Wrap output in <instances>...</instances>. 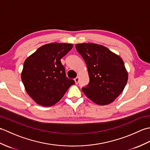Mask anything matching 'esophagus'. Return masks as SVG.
I'll return each instance as SVG.
<instances>
[{
  "instance_id": "esophagus-1",
  "label": "esophagus",
  "mask_w": 150,
  "mask_h": 150,
  "mask_svg": "<svg viewBox=\"0 0 150 150\" xmlns=\"http://www.w3.org/2000/svg\"><path fill=\"white\" fill-rule=\"evenodd\" d=\"M74 81H75V84H78L79 83V77H76L75 79H74Z\"/></svg>"
}]
</instances>
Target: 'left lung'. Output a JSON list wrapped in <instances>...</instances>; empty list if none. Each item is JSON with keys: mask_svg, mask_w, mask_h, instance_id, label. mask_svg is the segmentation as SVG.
Here are the masks:
<instances>
[{"mask_svg": "<svg viewBox=\"0 0 150 150\" xmlns=\"http://www.w3.org/2000/svg\"><path fill=\"white\" fill-rule=\"evenodd\" d=\"M86 64L90 82L82 88L93 103L107 105L122 93L128 81V71L122 59L106 47L93 43L75 45Z\"/></svg>", "mask_w": 150, "mask_h": 150, "instance_id": "left-lung-1", "label": "left lung"}]
</instances>
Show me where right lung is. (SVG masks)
<instances>
[{
    "label": "right lung",
    "mask_w": 150,
    "mask_h": 150,
    "mask_svg": "<svg viewBox=\"0 0 150 150\" xmlns=\"http://www.w3.org/2000/svg\"><path fill=\"white\" fill-rule=\"evenodd\" d=\"M73 44L53 42L43 45L25 60L21 79L27 93L38 104L52 106L75 81L66 77L60 62Z\"/></svg>",
    "instance_id": "add662e5"
}]
</instances>
